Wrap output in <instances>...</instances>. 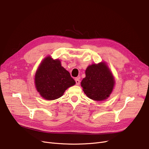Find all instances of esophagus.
<instances>
[{"mask_svg":"<svg viewBox=\"0 0 149 149\" xmlns=\"http://www.w3.org/2000/svg\"><path fill=\"white\" fill-rule=\"evenodd\" d=\"M75 82H76V85H79V84H80V80H79V78H76L75 79Z\"/></svg>","mask_w":149,"mask_h":149,"instance_id":"1","label":"esophagus"}]
</instances>
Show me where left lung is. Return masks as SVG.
<instances>
[{"label": "left lung", "instance_id": "8db88e82", "mask_svg": "<svg viewBox=\"0 0 149 149\" xmlns=\"http://www.w3.org/2000/svg\"><path fill=\"white\" fill-rule=\"evenodd\" d=\"M86 77L81 86L84 93L91 99L102 101L107 99L112 93L114 79L105 62L93 64L85 71Z\"/></svg>", "mask_w": 149, "mask_h": 149}]
</instances>
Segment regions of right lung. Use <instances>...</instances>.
<instances>
[{
    "instance_id": "obj_1",
    "label": "right lung",
    "mask_w": 149,
    "mask_h": 149,
    "mask_svg": "<svg viewBox=\"0 0 149 149\" xmlns=\"http://www.w3.org/2000/svg\"><path fill=\"white\" fill-rule=\"evenodd\" d=\"M35 83L42 97L52 100L61 97L68 88L75 85V81L68 71L61 66L59 60H54L48 56L36 70Z\"/></svg>"
}]
</instances>
